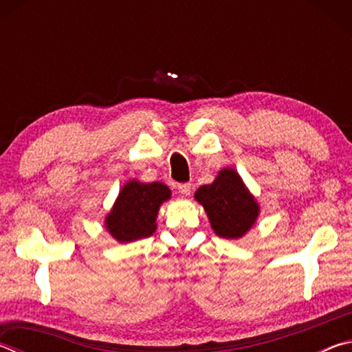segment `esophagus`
Returning a JSON list of instances; mask_svg holds the SVG:
<instances>
[{
  "label": "esophagus",
  "mask_w": 352,
  "mask_h": 352,
  "mask_svg": "<svg viewBox=\"0 0 352 352\" xmlns=\"http://www.w3.org/2000/svg\"><path fill=\"white\" fill-rule=\"evenodd\" d=\"M177 189H178V192H180V194L189 195L192 186H190V183H180V184H177Z\"/></svg>",
  "instance_id": "esophagus-1"
}]
</instances>
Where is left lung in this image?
<instances>
[{
	"label": "left lung",
	"mask_w": 352,
	"mask_h": 352,
	"mask_svg": "<svg viewBox=\"0 0 352 352\" xmlns=\"http://www.w3.org/2000/svg\"><path fill=\"white\" fill-rule=\"evenodd\" d=\"M195 199L204 205L216 234L226 239L242 237L259 214L258 204L234 169L220 170L211 184L197 189Z\"/></svg>",
	"instance_id": "8db88e82"
}]
</instances>
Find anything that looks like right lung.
<instances>
[{"instance_id":"right-lung-1","label":"right lung","mask_w":352,"mask_h":352,"mask_svg":"<svg viewBox=\"0 0 352 352\" xmlns=\"http://www.w3.org/2000/svg\"><path fill=\"white\" fill-rule=\"evenodd\" d=\"M169 197L170 190L163 183L129 182L105 219L107 230L119 242H132L152 236L157 228L155 220L158 208Z\"/></svg>"}]
</instances>
